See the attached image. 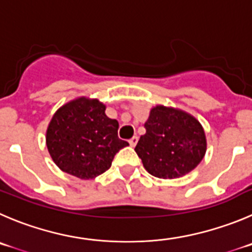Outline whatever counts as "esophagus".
<instances>
[{"label": "esophagus", "mask_w": 252, "mask_h": 252, "mask_svg": "<svg viewBox=\"0 0 252 252\" xmlns=\"http://www.w3.org/2000/svg\"><path fill=\"white\" fill-rule=\"evenodd\" d=\"M138 143V137H133L131 139H129V144H130V147H135Z\"/></svg>", "instance_id": "obj_1"}]
</instances>
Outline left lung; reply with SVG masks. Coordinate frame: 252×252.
<instances>
[{"label": "left lung", "instance_id": "left-lung-1", "mask_svg": "<svg viewBox=\"0 0 252 252\" xmlns=\"http://www.w3.org/2000/svg\"><path fill=\"white\" fill-rule=\"evenodd\" d=\"M135 147L145 170L160 179H176L194 170L206 153V138L196 118L184 110L157 105Z\"/></svg>", "mask_w": 252, "mask_h": 252}]
</instances>
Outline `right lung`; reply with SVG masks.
I'll return each instance as SVG.
<instances>
[{"mask_svg": "<svg viewBox=\"0 0 252 252\" xmlns=\"http://www.w3.org/2000/svg\"><path fill=\"white\" fill-rule=\"evenodd\" d=\"M118 121L108 118L98 99L81 97L53 114L46 133L51 158L64 173L93 179L110 168L128 142L118 138Z\"/></svg>", "mask_w": 252, "mask_h": 252, "instance_id": "1", "label": "right lung"}]
</instances>
